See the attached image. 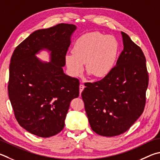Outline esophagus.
I'll use <instances>...</instances> for the list:
<instances>
[{"label":"esophagus","mask_w":160,"mask_h":160,"mask_svg":"<svg viewBox=\"0 0 160 160\" xmlns=\"http://www.w3.org/2000/svg\"><path fill=\"white\" fill-rule=\"evenodd\" d=\"M79 88H80V94H81V93H82L84 88H85V86H84V85H82V84H80Z\"/></svg>","instance_id":"1"}]
</instances>
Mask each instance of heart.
<instances>
[{
    "mask_svg": "<svg viewBox=\"0 0 160 160\" xmlns=\"http://www.w3.org/2000/svg\"><path fill=\"white\" fill-rule=\"evenodd\" d=\"M118 50V42L114 37L98 32L87 33L75 40L72 54L65 56L66 65L73 76L82 73L85 63L89 74L98 78H104L114 68Z\"/></svg>",
    "mask_w": 160,
    "mask_h": 160,
    "instance_id": "heart-1",
    "label": "heart"
}]
</instances>
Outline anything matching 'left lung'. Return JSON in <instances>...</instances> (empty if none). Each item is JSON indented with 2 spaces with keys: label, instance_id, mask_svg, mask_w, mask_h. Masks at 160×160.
Wrapping results in <instances>:
<instances>
[{
  "label": "left lung",
  "instance_id": "obj_1",
  "mask_svg": "<svg viewBox=\"0 0 160 160\" xmlns=\"http://www.w3.org/2000/svg\"><path fill=\"white\" fill-rule=\"evenodd\" d=\"M121 36L124 49L115 67L101 80L85 83L82 92L92 129L108 137L125 132L141 115L148 86L143 52L128 35Z\"/></svg>",
  "mask_w": 160,
  "mask_h": 160
}]
</instances>
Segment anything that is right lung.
I'll return each mask as SVG.
<instances>
[{
  "label": "right lung",
  "mask_w": 160,
  "mask_h": 160,
  "mask_svg": "<svg viewBox=\"0 0 160 160\" xmlns=\"http://www.w3.org/2000/svg\"><path fill=\"white\" fill-rule=\"evenodd\" d=\"M77 27L59 24L34 31L11 57L8 95L19 125L39 137L57 134L65 125L71 101L79 97V80L66 75L65 56ZM42 51L50 62L37 57Z\"/></svg>",
  "instance_id": "obj_1"
}]
</instances>
